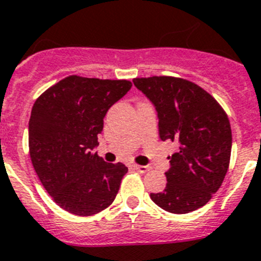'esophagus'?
<instances>
[{
	"label": "esophagus",
	"instance_id": "34e87169",
	"mask_svg": "<svg viewBox=\"0 0 261 261\" xmlns=\"http://www.w3.org/2000/svg\"><path fill=\"white\" fill-rule=\"evenodd\" d=\"M134 168L138 172H141V174L150 171V167H148V166H142V164H134Z\"/></svg>",
	"mask_w": 261,
	"mask_h": 261
}]
</instances>
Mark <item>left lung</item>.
<instances>
[{
    "label": "left lung",
    "instance_id": "left-lung-1",
    "mask_svg": "<svg viewBox=\"0 0 261 261\" xmlns=\"http://www.w3.org/2000/svg\"><path fill=\"white\" fill-rule=\"evenodd\" d=\"M133 82L156 109L162 141L175 142L179 148L170 158L166 188L151 194V199L171 214L200 208L220 188L228 171V115L211 94L191 81L154 75Z\"/></svg>",
    "mask_w": 261,
    "mask_h": 261
}]
</instances>
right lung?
<instances>
[{"label":"right lung","instance_id":"obj_1","mask_svg":"<svg viewBox=\"0 0 261 261\" xmlns=\"http://www.w3.org/2000/svg\"><path fill=\"white\" fill-rule=\"evenodd\" d=\"M133 86L127 80L69 75L43 91L29 119V154L39 180L65 211L91 216L111 204L127 172L93 152L107 110Z\"/></svg>","mask_w":261,"mask_h":261}]
</instances>
